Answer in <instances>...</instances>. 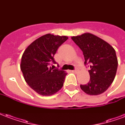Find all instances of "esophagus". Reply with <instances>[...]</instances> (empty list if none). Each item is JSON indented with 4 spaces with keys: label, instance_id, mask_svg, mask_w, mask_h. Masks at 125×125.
I'll return each instance as SVG.
<instances>
[{
    "label": "esophagus",
    "instance_id": "34e87169",
    "mask_svg": "<svg viewBox=\"0 0 125 125\" xmlns=\"http://www.w3.org/2000/svg\"><path fill=\"white\" fill-rule=\"evenodd\" d=\"M72 72H73V73H76V72H77V69H75V70H72Z\"/></svg>",
    "mask_w": 125,
    "mask_h": 125
}]
</instances>
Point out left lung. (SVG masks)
Segmentation results:
<instances>
[{
  "label": "left lung",
  "instance_id": "8db88e82",
  "mask_svg": "<svg viewBox=\"0 0 125 125\" xmlns=\"http://www.w3.org/2000/svg\"><path fill=\"white\" fill-rule=\"evenodd\" d=\"M72 39L83 52L84 64L91 68L89 83L80 85V87L88 95H100L109 87L117 73L115 50L109 44L90 33L73 36Z\"/></svg>",
  "mask_w": 125,
  "mask_h": 125
}]
</instances>
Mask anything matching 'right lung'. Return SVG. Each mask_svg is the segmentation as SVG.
Listing matches in <instances>:
<instances>
[{
	"label": "right lung",
	"instance_id": "obj_1",
	"mask_svg": "<svg viewBox=\"0 0 125 125\" xmlns=\"http://www.w3.org/2000/svg\"><path fill=\"white\" fill-rule=\"evenodd\" d=\"M67 39L65 36L46 34L33 42L23 53L20 70L24 78L28 85L41 95H52L63 85L67 73L50 65L56 63L53 56Z\"/></svg>",
	"mask_w": 125,
	"mask_h": 125
}]
</instances>
